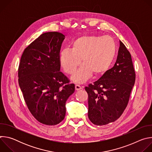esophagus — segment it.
<instances>
[{
    "mask_svg": "<svg viewBox=\"0 0 152 152\" xmlns=\"http://www.w3.org/2000/svg\"><path fill=\"white\" fill-rule=\"evenodd\" d=\"M75 90H76V91L80 90H82V87H81V86H80V85H75Z\"/></svg>",
    "mask_w": 152,
    "mask_h": 152,
    "instance_id": "esophagus-1",
    "label": "esophagus"
}]
</instances>
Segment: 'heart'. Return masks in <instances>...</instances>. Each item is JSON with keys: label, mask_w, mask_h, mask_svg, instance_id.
Listing matches in <instances>:
<instances>
[{"label": "heart", "mask_w": 152, "mask_h": 152, "mask_svg": "<svg viewBox=\"0 0 152 152\" xmlns=\"http://www.w3.org/2000/svg\"><path fill=\"white\" fill-rule=\"evenodd\" d=\"M116 46L110 36L86 35L77 38L73 43L72 49L66 48L59 53V62L64 72L73 74L72 80L76 83H83L92 76L104 74L114 59Z\"/></svg>", "instance_id": "b5f03b06"}]
</instances>
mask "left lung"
<instances>
[{"instance_id": "8db88e82", "label": "left lung", "mask_w": 152, "mask_h": 152, "mask_svg": "<svg viewBox=\"0 0 152 152\" xmlns=\"http://www.w3.org/2000/svg\"><path fill=\"white\" fill-rule=\"evenodd\" d=\"M135 81V73L131 55L120 41L114 66L93 84L85 88L88 94L90 120L97 126L117 120L126 109Z\"/></svg>"}]
</instances>
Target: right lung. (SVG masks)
Instances as JSON below:
<instances>
[{"label":"right lung","instance_id":"add662e5","mask_svg":"<svg viewBox=\"0 0 152 152\" xmlns=\"http://www.w3.org/2000/svg\"><path fill=\"white\" fill-rule=\"evenodd\" d=\"M64 35H40L25 49L18 68V83L29 110L40 123L56 125L64 118L66 103L75 84L60 72L59 52Z\"/></svg>","mask_w":152,"mask_h":152}]
</instances>
